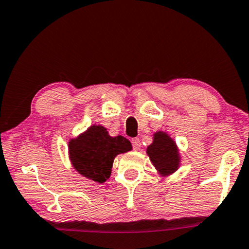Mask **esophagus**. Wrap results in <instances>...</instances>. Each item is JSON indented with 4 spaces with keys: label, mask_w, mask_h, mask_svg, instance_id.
Wrapping results in <instances>:
<instances>
[{
    "label": "esophagus",
    "mask_w": 249,
    "mask_h": 249,
    "mask_svg": "<svg viewBox=\"0 0 249 249\" xmlns=\"http://www.w3.org/2000/svg\"><path fill=\"white\" fill-rule=\"evenodd\" d=\"M132 145L134 147L135 151H139L141 148V143H140V140L139 139H133L132 140Z\"/></svg>",
    "instance_id": "1"
}]
</instances>
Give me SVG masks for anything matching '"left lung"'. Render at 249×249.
Masks as SVG:
<instances>
[{
	"label": "left lung",
	"mask_w": 249,
	"mask_h": 249,
	"mask_svg": "<svg viewBox=\"0 0 249 249\" xmlns=\"http://www.w3.org/2000/svg\"><path fill=\"white\" fill-rule=\"evenodd\" d=\"M146 154L158 174L162 178L176 173L182 160L177 142L168 132L164 131L154 133L153 141L146 147Z\"/></svg>",
	"instance_id": "8db88e82"
}]
</instances>
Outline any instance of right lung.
<instances>
[{
  "mask_svg": "<svg viewBox=\"0 0 249 249\" xmlns=\"http://www.w3.org/2000/svg\"><path fill=\"white\" fill-rule=\"evenodd\" d=\"M132 144L122 135L110 136L102 125H91L69 140L70 164L80 176L95 182L109 179L115 158L132 151Z\"/></svg>",
  "mask_w": 249,
  "mask_h": 249,
  "instance_id": "obj_1",
  "label": "right lung"
}]
</instances>
